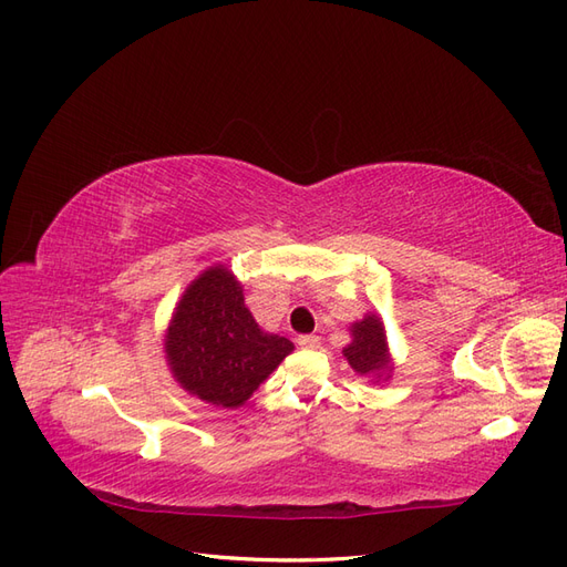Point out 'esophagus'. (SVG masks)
<instances>
[{
    "instance_id": "34e87169",
    "label": "esophagus",
    "mask_w": 567,
    "mask_h": 567,
    "mask_svg": "<svg viewBox=\"0 0 567 567\" xmlns=\"http://www.w3.org/2000/svg\"><path fill=\"white\" fill-rule=\"evenodd\" d=\"M298 346L302 350H317L321 346V338L319 336H300L298 338Z\"/></svg>"
}]
</instances>
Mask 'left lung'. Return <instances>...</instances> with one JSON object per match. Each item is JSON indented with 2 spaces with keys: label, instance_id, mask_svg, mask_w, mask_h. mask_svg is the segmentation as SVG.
Instances as JSON below:
<instances>
[{
  "label": "left lung",
  "instance_id": "8db88e82",
  "mask_svg": "<svg viewBox=\"0 0 567 567\" xmlns=\"http://www.w3.org/2000/svg\"><path fill=\"white\" fill-rule=\"evenodd\" d=\"M350 342L342 348V357L354 369L357 375H364L371 383H383L392 375L394 362L388 348L385 323L375 312H367L364 319L350 323Z\"/></svg>",
  "mask_w": 567,
  "mask_h": 567
}]
</instances>
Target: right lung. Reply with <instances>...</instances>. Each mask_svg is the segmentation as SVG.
I'll return each instance as SVG.
<instances>
[{
    "label": "right lung",
    "instance_id": "obj_1",
    "mask_svg": "<svg viewBox=\"0 0 567 567\" xmlns=\"http://www.w3.org/2000/svg\"><path fill=\"white\" fill-rule=\"evenodd\" d=\"M163 352L182 390L205 404L238 409L293 352V342L262 331L246 307L241 281L227 265H213L182 293Z\"/></svg>",
    "mask_w": 567,
    "mask_h": 567
}]
</instances>
